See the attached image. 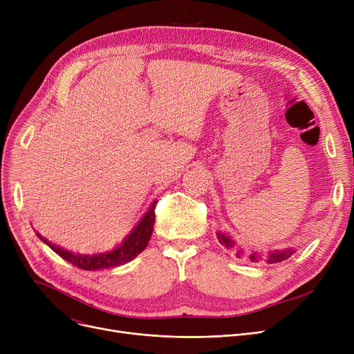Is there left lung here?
I'll list each match as a JSON object with an SVG mask.
<instances>
[{
  "instance_id": "left-lung-1",
  "label": "left lung",
  "mask_w": 354,
  "mask_h": 354,
  "mask_svg": "<svg viewBox=\"0 0 354 354\" xmlns=\"http://www.w3.org/2000/svg\"><path fill=\"white\" fill-rule=\"evenodd\" d=\"M216 236H218V241L219 243L224 245L225 248H232L234 247V239H231L228 235L222 234V232H216ZM295 251L292 248H287V250H283V251H271L267 257V261L270 264H274V263H281L284 261V259L290 258ZM244 252L243 251H238L236 252V257H241ZM250 259L252 263H258V259H261V255H259L258 252H252L250 255Z\"/></svg>"
}]
</instances>
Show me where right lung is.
<instances>
[{
  "label": "right lung",
  "instance_id": "1",
  "mask_svg": "<svg viewBox=\"0 0 354 354\" xmlns=\"http://www.w3.org/2000/svg\"><path fill=\"white\" fill-rule=\"evenodd\" d=\"M155 207H156V202L152 203L151 208H149L145 216L139 221V224L133 228V231L124 238L123 243L109 252L93 254V255L74 254L51 244L50 241H47L39 232H37V236H39L44 244H47L55 254H59L63 259H66V261L71 263L73 266H76L82 270L91 271V270H102V268H113V267L123 266L129 261H132L136 255H139L147 247V243L149 239H151V235L153 232V225H155Z\"/></svg>",
  "mask_w": 354,
  "mask_h": 354
}]
</instances>
